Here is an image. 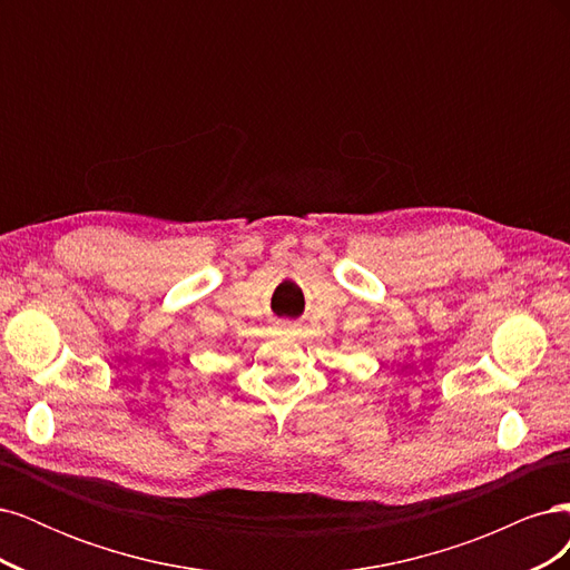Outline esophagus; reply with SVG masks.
<instances>
[{"mask_svg":"<svg viewBox=\"0 0 570 570\" xmlns=\"http://www.w3.org/2000/svg\"><path fill=\"white\" fill-rule=\"evenodd\" d=\"M281 327H283V331H297V325H295V323H289V321H283V323H281Z\"/></svg>","mask_w":570,"mask_h":570,"instance_id":"obj_1","label":"esophagus"}]
</instances>
